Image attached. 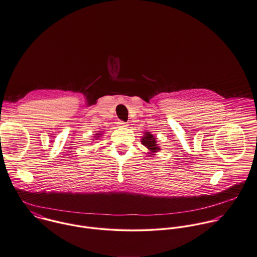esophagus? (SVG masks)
<instances>
[{
	"label": "esophagus",
	"mask_w": 257,
	"mask_h": 257,
	"mask_svg": "<svg viewBox=\"0 0 257 257\" xmlns=\"http://www.w3.org/2000/svg\"><path fill=\"white\" fill-rule=\"evenodd\" d=\"M118 124H119L120 127H127V126H128V124L125 123V122H123V121H119Z\"/></svg>",
	"instance_id": "1"
}]
</instances>
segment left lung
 <instances>
[{"mask_svg":"<svg viewBox=\"0 0 257 257\" xmlns=\"http://www.w3.org/2000/svg\"><path fill=\"white\" fill-rule=\"evenodd\" d=\"M141 143H142L143 146H145L148 149L147 153L150 154L151 157L155 156L156 153L161 150L159 144H157L156 137L153 134H151L150 132H145L144 133V135L141 138Z\"/></svg>","mask_w":257,"mask_h":257,"instance_id":"left-lung-1","label":"left lung"}]
</instances>
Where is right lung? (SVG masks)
<instances>
[{
    "label": "right lung",
    "mask_w": 257,
    "mask_h": 257,
    "mask_svg": "<svg viewBox=\"0 0 257 257\" xmlns=\"http://www.w3.org/2000/svg\"><path fill=\"white\" fill-rule=\"evenodd\" d=\"M101 136H102V133H96L95 136H94V138H95V140H97V138H100Z\"/></svg>",
    "instance_id": "right-lung-1"
}]
</instances>
